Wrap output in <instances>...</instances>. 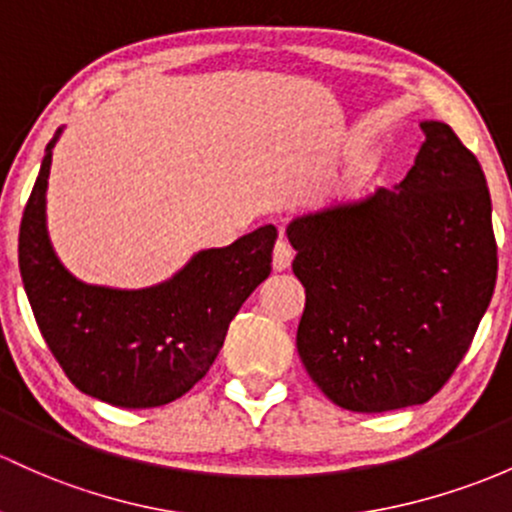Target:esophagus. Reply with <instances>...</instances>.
<instances>
[{
    "instance_id": "esophagus-1",
    "label": "esophagus",
    "mask_w": 512,
    "mask_h": 512,
    "mask_svg": "<svg viewBox=\"0 0 512 512\" xmlns=\"http://www.w3.org/2000/svg\"><path fill=\"white\" fill-rule=\"evenodd\" d=\"M293 256V246L285 239H278L276 246H273V268H276V271H285V268H290V263H293Z\"/></svg>"
}]
</instances>
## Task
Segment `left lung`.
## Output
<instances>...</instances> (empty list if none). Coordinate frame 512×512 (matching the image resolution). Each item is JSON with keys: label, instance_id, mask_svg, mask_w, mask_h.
Returning a JSON list of instances; mask_svg holds the SVG:
<instances>
[{"label": "left lung", "instance_id": "obj_1", "mask_svg": "<svg viewBox=\"0 0 512 512\" xmlns=\"http://www.w3.org/2000/svg\"><path fill=\"white\" fill-rule=\"evenodd\" d=\"M403 183L288 224L305 285L298 354L339 408L422 405L452 378L493 298L491 195L452 126L422 122Z\"/></svg>", "mask_w": 512, "mask_h": 512}]
</instances>
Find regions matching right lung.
I'll use <instances>...</instances> for the list:
<instances>
[{"instance_id": "add662e5", "label": "right lung", "mask_w": 512, "mask_h": 512, "mask_svg": "<svg viewBox=\"0 0 512 512\" xmlns=\"http://www.w3.org/2000/svg\"><path fill=\"white\" fill-rule=\"evenodd\" d=\"M60 131L46 146L19 229V268L38 329L82 393L134 410L173 403L205 378L229 322L271 273L276 227L200 251L153 288L85 285L65 271L46 232L48 173Z\"/></svg>"}]
</instances>
